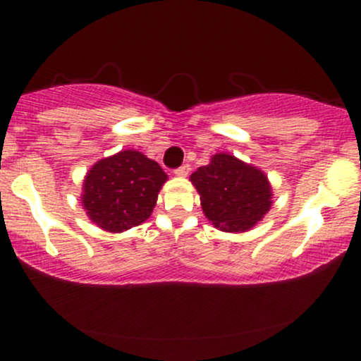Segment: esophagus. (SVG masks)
Returning <instances> with one entry per match:
<instances>
[{"mask_svg":"<svg viewBox=\"0 0 361 361\" xmlns=\"http://www.w3.org/2000/svg\"><path fill=\"white\" fill-rule=\"evenodd\" d=\"M190 173V164H181L180 168L175 169L176 176H186Z\"/></svg>","mask_w":361,"mask_h":361,"instance_id":"1","label":"esophagus"}]
</instances>
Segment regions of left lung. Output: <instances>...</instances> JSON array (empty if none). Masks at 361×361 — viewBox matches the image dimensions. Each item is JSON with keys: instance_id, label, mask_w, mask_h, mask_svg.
<instances>
[{"instance_id": "left-lung-1", "label": "left lung", "mask_w": 361, "mask_h": 361, "mask_svg": "<svg viewBox=\"0 0 361 361\" xmlns=\"http://www.w3.org/2000/svg\"><path fill=\"white\" fill-rule=\"evenodd\" d=\"M205 217L226 233H244L271 207V188L264 173L231 154H215L193 173Z\"/></svg>"}]
</instances>
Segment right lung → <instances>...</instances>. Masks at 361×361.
<instances>
[{"label": "right lung", "mask_w": 361, "mask_h": 361, "mask_svg": "<svg viewBox=\"0 0 361 361\" xmlns=\"http://www.w3.org/2000/svg\"><path fill=\"white\" fill-rule=\"evenodd\" d=\"M166 173L139 151L98 161L82 185V207L102 229L122 233L151 215Z\"/></svg>", "instance_id": "add662e5"}]
</instances>
